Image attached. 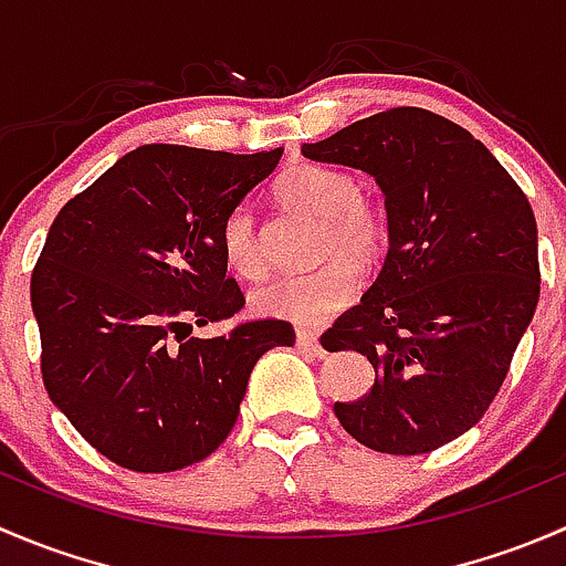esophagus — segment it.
<instances>
[{
    "instance_id": "obj_1",
    "label": "esophagus",
    "mask_w": 566,
    "mask_h": 566,
    "mask_svg": "<svg viewBox=\"0 0 566 566\" xmlns=\"http://www.w3.org/2000/svg\"><path fill=\"white\" fill-rule=\"evenodd\" d=\"M295 342L304 353H312V356H323V345H319V336L315 331H298L295 334Z\"/></svg>"
}]
</instances>
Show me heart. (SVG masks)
<instances>
[{
    "mask_svg": "<svg viewBox=\"0 0 566 566\" xmlns=\"http://www.w3.org/2000/svg\"><path fill=\"white\" fill-rule=\"evenodd\" d=\"M276 197L295 210L319 216L315 251L329 256L317 268L282 273L254 293L251 304L260 315L319 325L342 310L361 284V262H375L389 243L384 208L364 197L350 172L317 164H298L282 172L273 186ZM227 265L241 279H260L268 271L260 227L247 205L227 213L219 230Z\"/></svg>",
    "mask_w": 566,
    "mask_h": 566,
    "instance_id": "heart-1",
    "label": "heart"
}]
</instances>
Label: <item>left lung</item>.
Instances as JSON below:
<instances>
[{
  "label": "left lung",
  "instance_id": "left-lung-1",
  "mask_svg": "<svg viewBox=\"0 0 566 566\" xmlns=\"http://www.w3.org/2000/svg\"><path fill=\"white\" fill-rule=\"evenodd\" d=\"M304 156L369 172L389 210L384 271L319 339L375 367L336 419L375 452H436L482 419L534 317V210L482 142L419 106L358 119Z\"/></svg>",
  "mask_w": 566,
  "mask_h": 566
}]
</instances>
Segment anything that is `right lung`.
I'll use <instances>...</instances> for the list:
<instances>
[{"instance_id": "right-lung-1", "label": "right lung", "mask_w": 566, "mask_h": 566, "mask_svg": "<svg viewBox=\"0 0 566 566\" xmlns=\"http://www.w3.org/2000/svg\"><path fill=\"white\" fill-rule=\"evenodd\" d=\"M254 156L142 145L56 213L32 268L40 373L78 436L117 465L164 473L224 443L256 358L295 345L287 319H243L213 339L191 323L243 310L219 230L276 169Z\"/></svg>"}]
</instances>
